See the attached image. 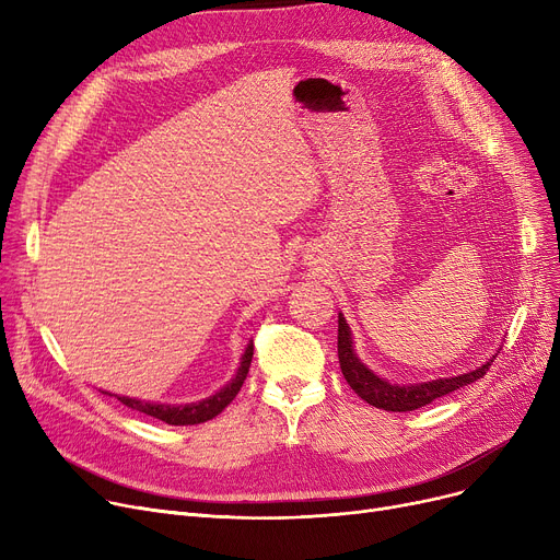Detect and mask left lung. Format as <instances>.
Instances as JSON below:
<instances>
[{
    "label": "left lung",
    "mask_w": 560,
    "mask_h": 560,
    "mask_svg": "<svg viewBox=\"0 0 560 560\" xmlns=\"http://www.w3.org/2000/svg\"><path fill=\"white\" fill-rule=\"evenodd\" d=\"M338 361L347 384L361 399H365L370 406L393 410V413H406V410L422 408L438 397H445L467 384H475L477 378H481L490 370L494 357L488 359L477 370H469L458 376L433 378V381H424V384H401V386L390 384L388 378L374 374L359 359L347 319L342 317V313H338Z\"/></svg>",
    "instance_id": "left-lung-1"
}]
</instances>
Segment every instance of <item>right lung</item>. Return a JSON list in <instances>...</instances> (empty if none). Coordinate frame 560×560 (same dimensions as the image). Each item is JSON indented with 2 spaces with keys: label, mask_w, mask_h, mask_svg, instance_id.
Here are the masks:
<instances>
[{
  "label": "right lung",
  "mask_w": 560,
  "mask_h": 560,
  "mask_svg": "<svg viewBox=\"0 0 560 560\" xmlns=\"http://www.w3.org/2000/svg\"><path fill=\"white\" fill-rule=\"evenodd\" d=\"M252 357H254V342L249 340V345L245 347V354L241 359V368L235 372V376L229 381L224 388H220L215 395L199 399V401H190V404H156V401H144V399H136V397H125V395H110L117 397L125 406L140 410L144 416H152L165 424H174V427H188V424H201L206 420H213L215 416H220L222 410L233 401V397L238 395V390L243 388L249 365H252Z\"/></svg>",
  "instance_id": "right-lung-1"
}]
</instances>
